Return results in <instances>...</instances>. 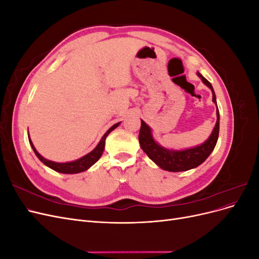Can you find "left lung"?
Masks as SVG:
<instances>
[{
    "label": "left lung",
    "mask_w": 259,
    "mask_h": 259,
    "mask_svg": "<svg viewBox=\"0 0 259 259\" xmlns=\"http://www.w3.org/2000/svg\"><path fill=\"white\" fill-rule=\"evenodd\" d=\"M197 74L199 77H201L203 83L210 89L211 93H213V101L216 104V96L213 90V86H211V84L200 72H197ZM216 114L217 121L215 124V127L205 142L201 144L200 146L189 149H184V150H170V149H166L160 146L153 139L151 128L142 120V126H140V132L138 136L140 147H142L144 152L149 156V158L162 169H165L168 171H183L197 167L208 158V155L214 150V148L216 146L219 134L218 108L216 110Z\"/></svg>",
    "instance_id": "1"
}]
</instances>
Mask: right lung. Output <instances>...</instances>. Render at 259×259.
I'll return each instance as SVG.
<instances>
[{
    "mask_svg": "<svg viewBox=\"0 0 259 259\" xmlns=\"http://www.w3.org/2000/svg\"><path fill=\"white\" fill-rule=\"evenodd\" d=\"M120 125V122L114 124L113 126H111L110 128H109L106 133L105 135L103 136V138L100 139L99 144L96 146V148L94 149L93 151H91L90 153H88L86 155L82 156V158L77 159L75 161H72V162H66V163H58V162H54V161H50L48 159L43 158V156L38 153L36 151V149L34 148L32 142H31V139L29 138V143H30V146L32 147L33 151L35 153V155L38 158V160H40L41 162H43V164H45L46 166H49L50 168L54 169L58 171V173H62V174H76V173H81V171H84L86 169H89L92 165H94L99 159L101 154H103L104 152V149H105V142H106V138L107 136L110 134V133L116 128L117 126ZM29 137V135H28Z\"/></svg>",
    "mask_w": 259,
    "mask_h": 259,
    "instance_id": "obj_1",
    "label": "right lung"
}]
</instances>
